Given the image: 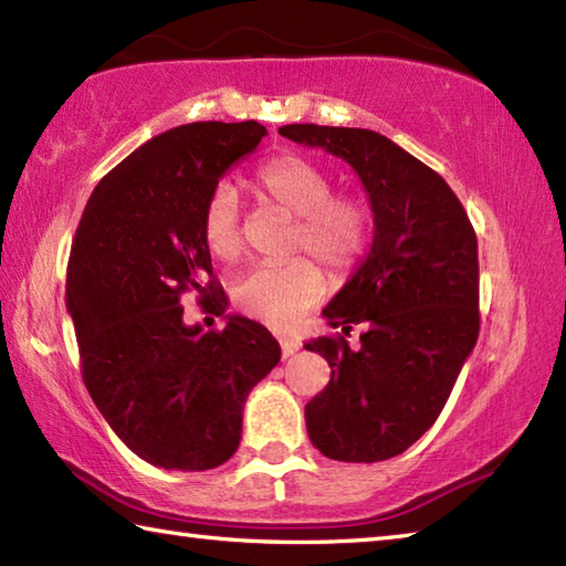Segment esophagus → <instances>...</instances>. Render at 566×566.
<instances>
[{
  "mask_svg": "<svg viewBox=\"0 0 566 566\" xmlns=\"http://www.w3.org/2000/svg\"><path fill=\"white\" fill-rule=\"evenodd\" d=\"M280 347H282V357H292L294 352H300V342L290 339V337H280Z\"/></svg>",
  "mask_w": 566,
  "mask_h": 566,
  "instance_id": "esophagus-1",
  "label": "esophagus"
}]
</instances>
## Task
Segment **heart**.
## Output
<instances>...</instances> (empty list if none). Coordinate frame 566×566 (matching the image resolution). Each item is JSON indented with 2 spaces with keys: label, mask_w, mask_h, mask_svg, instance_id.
<instances>
[{
  "label": "heart",
  "mask_w": 566,
  "mask_h": 566,
  "mask_svg": "<svg viewBox=\"0 0 566 566\" xmlns=\"http://www.w3.org/2000/svg\"><path fill=\"white\" fill-rule=\"evenodd\" d=\"M256 189L274 207L296 217L292 249H306L334 272H347L369 242V209L357 197L332 195L334 181L302 157H276L256 171ZM202 239L219 262L242 254V214L229 181L209 191L202 209ZM327 284L317 264L296 256L284 264H262L232 286L234 306L247 317L274 327H292L317 304Z\"/></svg>",
  "instance_id": "heart-1"
}]
</instances>
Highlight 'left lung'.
<instances>
[{"mask_svg":"<svg viewBox=\"0 0 566 566\" xmlns=\"http://www.w3.org/2000/svg\"><path fill=\"white\" fill-rule=\"evenodd\" d=\"M280 134L347 161L369 197L367 260L322 312L344 334L361 324V344L349 349L342 334L304 344L332 367L304 419L324 457L385 462L434 424L476 344L474 227L447 181L385 134L319 124Z\"/></svg>","mask_w":566,"mask_h":566,"instance_id":"1","label":"left lung"}]
</instances>
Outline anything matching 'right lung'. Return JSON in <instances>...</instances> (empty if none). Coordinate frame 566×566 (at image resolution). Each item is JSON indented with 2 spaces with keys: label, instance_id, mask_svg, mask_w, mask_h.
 Masks as SVG:
<instances>
[{
  "label": "right lung",
  "instance_id": "obj_1",
  "mask_svg": "<svg viewBox=\"0 0 566 566\" xmlns=\"http://www.w3.org/2000/svg\"><path fill=\"white\" fill-rule=\"evenodd\" d=\"M260 122H191L157 134L92 191L66 266V310L82 379L134 454L205 472L242 439L249 391L282 357L262 324L187 327L181 296L227 312L202 239V209L224 171L260 145Z\"/></svg>",
  "mask_w": 566,
  "mask_h": 566
}]
</instances>
